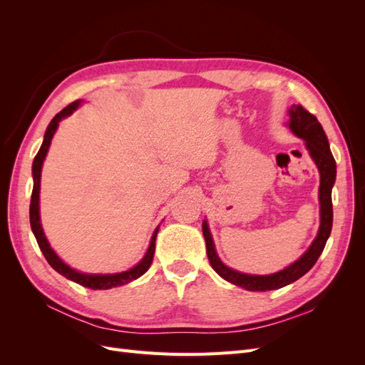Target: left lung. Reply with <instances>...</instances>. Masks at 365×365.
<instances>
[{
    "mask_svg": "<svg viewBox=\"0 0 365 365\" xmlns=\"http://www.w3.org/2000/svg\"><path fill=\"white\" fill-rule=\"evenodd\" d=\"M288 126L297 137H300L306 141V148L311 153L312 160L315 161L319 170V230L318 235L314 239L312 245L303 254V256L275 274L269 275H251L231 269L220 262L217 257L212 235H210L207 220L202 222V233L205 237L207 245V256L212 268L222 277L224 280L240 286L247 291H272L280 289L283 286L289 284L311 269L317 263L318 257L326 247V242L332 231V220H334V208H332V187L336 178V164L334 160L332 152L329 148V141L324 134L323 126L319 125L315 115H312L302 105H292L289 109V123Z\"/></svg>",
    "mask_w": 365,
    "mask_h": 365,
    "instance_id": "obj_1",
    "label": "left lung"
}]
</instances>
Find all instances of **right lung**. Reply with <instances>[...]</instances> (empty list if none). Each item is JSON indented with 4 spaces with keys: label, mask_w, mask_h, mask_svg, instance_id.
<instances>
[{
    "label": "right lung",
    "mask_w": 365,
    "mask_h": 365,
    "mask_svg": "<svg viewBox=\"0 0 365 365\" xmlns=\"http://www.w3.org/2000/svg\"><path fill=\"white\" fill-rule=\"evenodd\" d=\"M79 105H81V102L76 101V102L70 103L67 108H63L61 113H58L53 117V120L50 121V125L46 130V135H43L42 146H41L39 152L36 153L35 160H33V168H31V170H33V192H31V201H30V225H31L33 235H35V237H36L38 245L43 254V257L47 259L50 267L54 271H58L59 274L63 275V277L70 279L71 282H76V283L85 286V288L111 289V288H115V286L126 284L132 280L141 277V275L149 269V267L152 264V260H153V252H155V239H157L158 228L153 231V236L150 239V245L148 248V252L145 254V257H143L141 262L138 264H135L134 268H130L123 272H117V274H83V272H79V271L70 268L68 264L63 263L58 257V254L51 250L46 235H43V230L41 225V217H39V189H41L42 163H43V160H46L51 138L54 135V132H56V129H58L59 121L65 117H68L70 114H73V111H76Z\"/></svg>",
    "instance_id": "add662e5"
}]
</instances>
